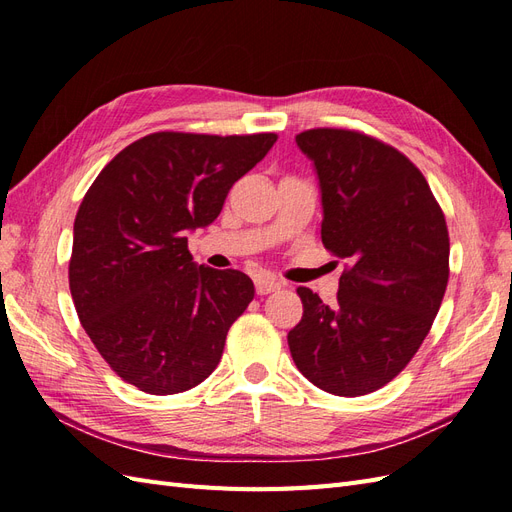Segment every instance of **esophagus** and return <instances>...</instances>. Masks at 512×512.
Wrapping results in <instances>:
<instances>
[{
  "label": "esophagus",
  "mask_w": 512,
  "mask_h": 512,
  "mask_svg": "<svg viewBox=\"0 0 512 512\" xmlns=\"http://www.w3.org/2000/svg\"><path fill=\"white\" fill-rule=\"evenodd\" d=\"M280 288H282V284L277 282V280H273V277H267V275L256 277V292L258 294H269V292H275V290H280Z\"/></svg>",
  "instance_id": "esophagus-1"
}]
</instances>
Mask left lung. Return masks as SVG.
<instances>
[{"label":"left lung","instance_id":"8db88e82","mask_svg":"<svg viewBox=\"0 0 512 512\" xmlns=\"http://www.w3.org/2000/svg\"><path fill=\"white\" fill-rule=\"evenodd\" d=\"M322 190V243L346 260L337 303L297 288L294 365L318 389L359 397L401 374L427 337L448 284V228L427 179L401 151L359 130L297 134Z\"/></svg>","mask_w":512,"mask_h":512}]
</instances>
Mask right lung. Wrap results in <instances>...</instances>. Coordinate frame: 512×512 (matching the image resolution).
<instances>
[{
  "label": "right lung",
  "instance_id": "1",
  "mask_svg": "<svg viewBox=\"0 0 512 512\" xmlns=\"http://www.w3.org/2000/svg\"><path fill=\"white\" fill-rule=\"evenodd\" d=\"M275 141V132H153L91 183L68 280L85 333L123 382L175 395L218 367L254 284L237 269L196 267L185 235L218 218L232 185Z\"/></svg>",
  "mask_w": 512,
  "mask_h": 512
}]
</instances>
